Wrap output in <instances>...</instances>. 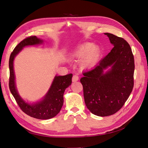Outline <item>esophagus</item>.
Wrapping results in <instances>:
<instances>
[{"label": "esophagus", "mask_w": 148, "mask_h": 148, "mask_svg": "<svg viewBox=\"0 0 148 148\" xmlns=\"http://www.w3.org/2000/svg\"><path fill=\"white\" fill-rule=\"evenodd\" d=\"M78 79H79L78 76L77 75H75L73 76V77H72V82H77V81H78Z\"/></svg>", "instance_id": "esophagus-1"}]
</instances>
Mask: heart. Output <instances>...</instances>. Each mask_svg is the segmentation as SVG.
<instances>
[{
	"label": "heart",
	"instance_id": "b5f03b06",
	"mask_svg": "<svg viewBox=\"0 0 148 148\" xmlns=\"http://www.w3.org/2000/svg\"><path fill=\"white\" fill-rule=\"evenodd\" d=\"M101 54V49L98 46H94L91 42H85L79 45L73 53V57L81 59L83 68H89L95 65Z\"/></svg>",
	"mask_w": 148,
	"mask_h": 148
}]
</instances>
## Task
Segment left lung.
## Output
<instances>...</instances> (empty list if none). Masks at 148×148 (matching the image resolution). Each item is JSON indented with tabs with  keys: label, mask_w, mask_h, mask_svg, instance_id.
I'll use <instances>...</instances> for the list:
<instances>
[{
	"label": "left lung",
	"mask_w": 148,
	"mask_h": 148,
	"mask_svg": "<svg viewBox=\"0 0 148 148\" xmlns=\"http://www.w3.org/2000/svg\"><path fill=\"white\" fill-rule=\"evenodd\" d=\"M114 45L111 51L93 69L80 79L84 102L93 114L106 117L122 108L133 90L135 61L129 44L122 38L106 33ZM111 66L106 73L103 70Z\"/></svg>",
	"instance_id": "8db88e82"
}]
</instances>
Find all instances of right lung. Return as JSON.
Wrapping results in <instances>:
<instances>
[{
	"mask_svg": "<svg viewBox=\"0 0 148 148\" xmlns=\"http://www.w3.org/2000/svg\"><path fill=\"white\" fill-rule=\"evenodd\" d=\"M42 41L36 36L26 38L13 49L9 59V89L16 103L24 113L38 119L46 120L55 117L61 110L64 104V93L65 89L71 83L73 75L56 76L46 96L42 101L30 105L21 99L15 86V73L13 70V60L15 57L24 47L41 44Z\"/></svg>",
	"mask_w": 148,
	"mask_h": 148,
	"instance_id": "obj_1",
	"label": "right lung"
}]
</instances>
